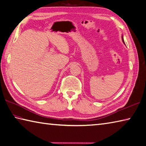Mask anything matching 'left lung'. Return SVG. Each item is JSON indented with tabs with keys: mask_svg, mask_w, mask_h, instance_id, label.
<instances>
[{
	"mask_svg": "<svg viewBox=\"0 0 146 146\" xmlns=\"http://www.w3.org/2000/svg\"><path fill=\"white\" fill-rule=\"evenodd\" d=\"M122 40H123V42L125 43V42H124V40H123V36H122Z\"/></svg>",
	"mask_w": 146,
	"mask_h": 146,
	"instance_id": "obj_1",
	"label": "left lung"
}]
</instances>
